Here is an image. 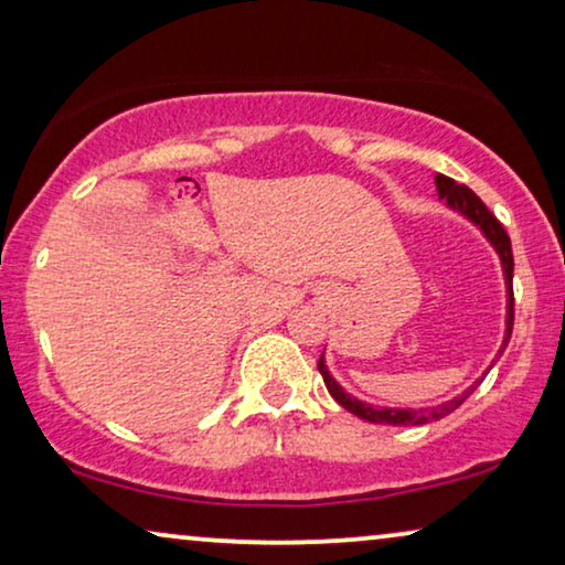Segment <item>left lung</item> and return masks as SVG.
<instances>
[{
    "label": "left lung",
    "instance_id": "obj_1",
    "mask_svg": "<svg viewBox=\"0 0 565 565\" xmlns=\"http://www.w3.org/2000/svg\"><path fill=\"white\" fill-rule=\"evenodd\" d=\"M435 184H438V195L446 200L451 209L461 211L463 216L472 218L475 224L480 226L484 234H488V239L492 242V247L498 249V255H501L503 270H505V284H509V320H505V339H503V347H501V354H503V349L511 341V331H513V287H511V281H513V253H511L509 234H505L501 221L492 216L488 205H484L482 200L467 188V184L454 182L451 177H443V174L435 177ZM501 354H498V356H501ZM318 370H320V375H323L328 394H331L335 402L344 406V409L356 414L360 419H367V423H375V425H427V423H433V419H440V417H446V414H451L454 409H459V406L467 402V396L477 388V385H472V388L463 391L461 396H456V398H451V402H446L440 406H433V409H377V406L362 404L349 394H344V391L339 388V383H335L333 377L328 375V370L323 365V356L318 360Z\"/></svg>",
    "mask_w": 565,
    "mask_h": 565
}]
</instances>
